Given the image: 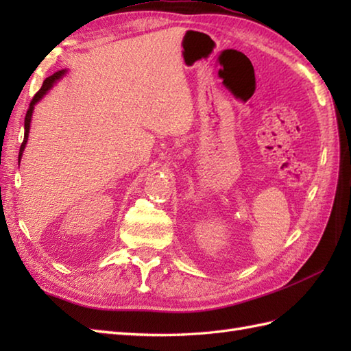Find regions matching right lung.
<instances>
[{"label":"right lung","mask_w":351,"mask_h":351,"mask_svg":"<svg viewBox=\"0 0 351 351\" xmlns=\"http://www.w3.org/2000/svg\"><path fill=\"white\" fill-rule=\"evenodd\" d=\"M63 73H64V71H58V72H56V73H54V75H51V77H48L47 80H45V81H43V84H42V87H40V90L37 92V93L33 96L32 102H29V107H28V110H27V114H25V123H24V128H25V132H24V141H22L21 149H19V160H21L22 152H24V147H25V145H27L28 131H29V122H32V114H33L34 104H36L37 101H40V99L43 98V95L49 90V88L52 87V84H54L58 78H62V77H63Z\"/></svg>","instance_id":"1"}]
</instances>
